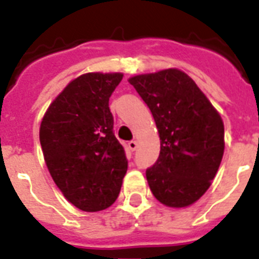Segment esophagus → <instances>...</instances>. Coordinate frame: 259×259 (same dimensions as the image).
<instances>
[{"label":"esophagus","instance_id":"esophagus-1","mask_svg":"<svg viewBox=\"0 0 259 259\" xmlns=\"http://www.w3.org/2000/svg\"><path fill=\"white\" fill-rule=\"evenodd\" d=\"M127 146H128V149L131 150V152H135V150L138 149V142L137 141H130Z\"/></svg>","mask_w":259,"mask_h":259}]
</instances>
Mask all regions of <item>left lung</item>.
<instances>
[{"instance_id":"obj_1","label":"left lung","mask_w":259,"mask_h":259,"mask_svg":"<svg viewBox=\"0 0 259 259\" xmlns=\"http://www.w3.org/2000/svg\"><path fill=\"white\" fill-rule=\"evenodd\" d=\"M148 105L160 135V154L146 169L153 196L188 207L203 196L224 156V122L189 75L177 69L130 78Z\"/></svg>"}]
</instances>
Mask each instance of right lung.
<instances>
[{
	"label": "right lung",
	"instance_id": "1",
	"mask_svg": "<svg viewBox=\"0 0 259 259\" xmlns=\"http://www.w3.org/2000/svg\"><path fill=\"white\" fill-rule=\"evenodd\" d=\"M122 74L88 73L60 92L45 113L39 142L56 186L77 208L95 212L118 197L128 160L117 141L109 98Z\"/></svg>",
	"mask_w": 259,
	"mask_h": 259
}]
</instances>
